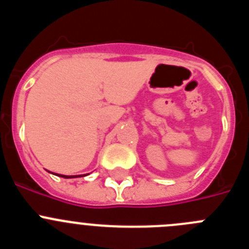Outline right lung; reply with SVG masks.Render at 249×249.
Returning <instances> with one entry per match:
<instances>
[{
  "mask_svg": "<svg viewBox=\"0 0 249 249\" xmlns=\"http://www.w3.org/2000/svg\"><path fill=\"white\" fill-rule=\"evenodd\" d=\"M57 175V173H56ZM59 176V177H63V178H76V177H85V176L87 175H81V176H65V175H57Z\"/></svg>",
  "mask_w": 249,
  "mask_h": 249,
  "instance_id": "add662e5",
  "label": "right lung"
}]
</instances>
